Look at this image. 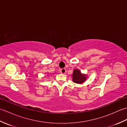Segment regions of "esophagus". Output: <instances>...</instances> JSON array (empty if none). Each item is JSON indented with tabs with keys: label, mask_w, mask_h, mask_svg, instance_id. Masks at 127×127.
Listing matches in <instances>:
<instances>
[{
	"label": "esophagus",
	"mask_w": 127,
	"mask_h": 127,
	"mask_svg": "<svg viewBox=\"0 0 127 127\" xmlns=\"http://www.w3.org/2000/svg\"><path fill=\"white\" fill-rule=\"evenodd\" d=\"M61 72L62 74H65L66 73V69L65 68H62L61 69Z\"/></svg>",
	"instance_id": "obj_1"
}]
</instances>
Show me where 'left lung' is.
I'll return each mask as SVG.
<instances>
[{
	"label": "left lung",
	"instance_id": "1",
	"mask_svg": "<svg viewBox=\"0 0 127 127\" xmlns=\"http://www.w3.org/2000/svg\"><path fill=\"white\" fill-rule=\"evenodd\" d=\"M86 77L84 75L81 73L79 70L75 69L72 74V81L75 83H81L85 81Z\"/></svg>",
	"mask_w": 127,
	"mask_h": 127
}]
</instances>
